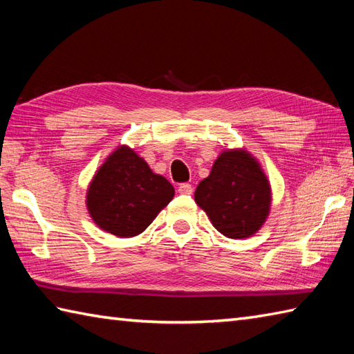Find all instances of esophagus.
I'll list each match as a JSON object with an SVG mask.
<instances>
[{
  "mask_svg": "<svg viewBox=\"0 0 354 354\" xmlns=\"http://www.w3.org/2000/svg\"><path fill=\"white\" fill-rule=\"evenodd\" d=\"M178 192L181 193V194H192L193 193V187L189 183H183V184H179Z\"/></svg>",
  "mask_w": 354,
  "mask_h": 354,
  "instance_id": "1",
  "label": "esophagus"
}]
</instances>
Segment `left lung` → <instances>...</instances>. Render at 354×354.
I'll use <instances>...</instances> for the list:
<instances>
[{"label":"left lung","mask_w":354,"mask_h":354,"mask_svg":"<svg viewBox=\"0 0 354 354\" xmlns=\"http://www.w3.org/2000/svg\"><path fill=\"white\" fill-rule=\"evenodd\" d=\"M196 204L214 228L230 239L257 232L270 207V187L259 162L246 150H227L194 192Z\"/></svg>","instance_id":"8db88e82"}]
</instances>
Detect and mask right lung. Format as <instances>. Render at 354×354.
Masks as SVG:
<instances>
[{
  "label": "right lung",
  "instance_id": "1",
  "mask_svg": "<svg viewBox=\"0 0 354 354\" xmlns=\"http://www.w3.org/2000/svg\"><path fill=\"white\" fill-rule=\"evenodd\" d=\"M173 196L175 189L167 179L150 170L132 149L122 146L95 173L86 205L102 230L133 237L153 222Z\"/></svg>",
  "mask_w": 354,
  "mask_h": 354
}]
</instances>
